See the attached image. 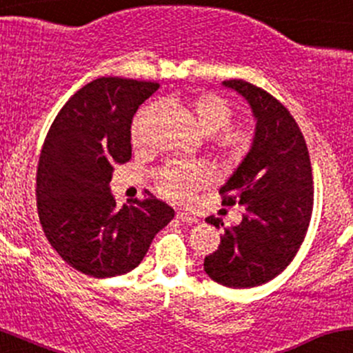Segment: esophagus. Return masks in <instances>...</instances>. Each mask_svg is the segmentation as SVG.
Returning a JSON list of instances; mask_svg holds the SVG:
<instances>
[{"label": "esophagus", "instance_id": "34e87169", "mask_svg": "<svg viewBox=\"0 0 353 353\" xmlns=\"http://www.w3.org/2000/svg\"><path fill=\"white\" fill-rule=\"evenodd\" d=\"M176 219L180 221H183V223H196L198 221L195 215H190V213H185V212H178Z\"/></svg>", "mask_w": 353, "mask_h": 353}]
</instances>
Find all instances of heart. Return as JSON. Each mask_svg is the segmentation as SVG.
<instances>
[{"label":"heart","instance_id":"heart-1","mask_svg":"<svg viewBox=\"0 0 353 353\" xmlns=\"http://www.w3.org/2000/svg\"><path fill=\"white\" fill-rule=\"evenodd\" d=\"M190 112L201 133L213 134L210 146L220 158L228 163L245 160L253 148L250 132L230 126L233 121V108L223 97L216 93L196 94L190 101ZM146 112H141L133 123L134 143L141 141ZM207 181V172L201 166L183 163L166 166L158 176V188L172 201L183 203L192 198L201 185Z\"/></svg>","mask_w":353,"mask_h":353}]
</instances>
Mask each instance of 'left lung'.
Masks as SVG:
<instances>
[{
	"label": "left lung",
	"mask_w": 353,
	"mask_h": 353,
	"mask_svg": "<svg viewBox=\"0 0 353 353\" xmlns=\"http://www.w3.org/2000/svg\"><path fill=\"white\" fill-rule=\"evenodd\" d=\"M256 118L253 148L220 188L223 205H243L240 225L223 227L216 252L205 256V272L230 288H252L280 275L302 247L312 210L314 176L307 143L295 118L268 91L245 80H227Z\"/></svg>",
	"instance_id": "obj_1"
}]
</instances>
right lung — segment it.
Returning a JSON list of instances; mask_svg holds the SVG:
<instances>
[{"instance_id": "add662e5", "label": "right lung", "mask_w": 353, "mask_h": 353, "mask_svg": "<svg viewBox=\"0 0 353 353\" xmlns=\"http://www.w3.org/2000/svg\"><path fill=\"white\" fill-rule=\"evenodd\" d=\"M155 81L103 77L63 105L43 143L37 203L51 247L74 270L123 275L140 265L175 210L150 196L117 207L113 168L132 158V120L158 90Z\"/></svg>"}]
</instances>
